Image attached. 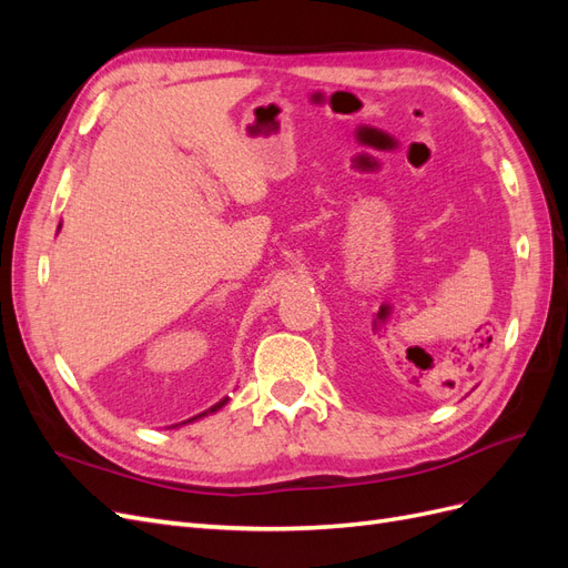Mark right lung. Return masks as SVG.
<instances>
[{
	"label": "right lung",
	"instance_id": "right-lung-1",
	"mask_svg": "<svg viewBox=\"0 0 568 568\" xmlns=\"http://www.w3.org/2000/svg\"><path fill=\"white\" fill-rule=\"evenodd\" d=\"M59 230H61V225H59ZM230 403V395H225V398H222V400H217L215 405H211L209 409H203L201 412V415H194L192 419H186V422H180V424H173V426H168V428H178V426H184V424H192V422H199V419H203V417H209V415H213V412H217V409H222V407H225Z\"/></svg>",
	"mask_w": 568,
	"mask_h": 568
}]
</instances>
